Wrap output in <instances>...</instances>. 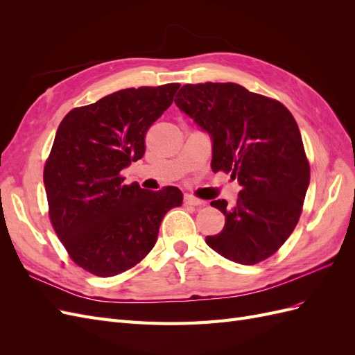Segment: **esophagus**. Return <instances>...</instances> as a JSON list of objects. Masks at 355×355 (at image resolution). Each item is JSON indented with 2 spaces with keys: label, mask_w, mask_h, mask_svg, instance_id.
I'll use <instances>...</instances> for the list:
<instances>
[{
  "label": "esophagus",
  "mask_w": 355,
  "mask_h": 355,
  "mask_svg": "<svg viewBox=\"0 0 355 355\" xmlns=\"http://www.w3.org/2000/svg\"><path fill=\"white\" fill-rule=\"evenodd\" d=\"M184 202L188 204V206H204V204H206V201L204 200L197 198L194 196H188V194L184 197Z\"/></svg>",
  "instance_id": "esophagus-1"
}]
</instances>
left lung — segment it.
Returning a JSON list of instances; mask_svg holds the SVG:
<instances>
[{
  "label": "left lung",
  "mask_w": 355,
  "mask_h": 355,
  "mask_svg": "<svg viewBox=\"0 0 355 355\" xmlns=\"http://www.w3.org/2000/svg\"><path fill=\"white\" fill-rule=\"evenodd\" d=\"M178 108L213 139L211 168L241 185L239 200L210 204L225 227L209 247L230 261L256 265L271 257L296 228L309 185V161L297 123L275 99L234 83L185 84Z\"/></svg>",
  "instance_id": "obj_1"
}]
</instances>
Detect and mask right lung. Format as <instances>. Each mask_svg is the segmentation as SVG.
<instances>
[{
  "label": "right lung",
  "instance_id": "1",
  "mask_svg": "<svg viewBox=\"0 0 355 355\" xmlns=\"http://www.w3.org/2000/svg\"><path fill=\"white\" fill-rule=\"evenodd\" d=\"M179 83L144 85L69 111L44 166L49 218L71 259L114 277L155 245L164 214L182 204L176 187L146 191L121 170L145 154V137L173 102Z\"/></svg>",
  "mask_w": 355,
  "mask_h": 355
}]
</instances>
